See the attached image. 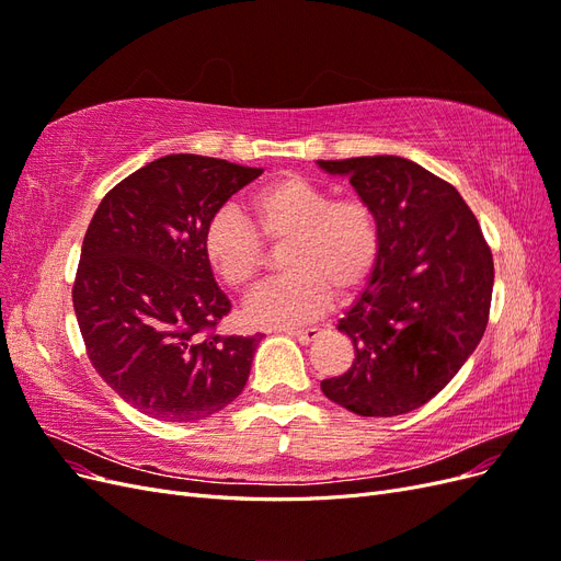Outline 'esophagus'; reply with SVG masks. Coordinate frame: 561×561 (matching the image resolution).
<instances>
[{
	"label": "esophagus",
	"instance_id": "esophagus-1",
	"mask_svg": "<svg viewBox=\"0 0 561 561\" xmlns=\"http://www.w3.org/2000/svg\"><path fill=\"white\" fill-rule=\"evenodd\" d=\"M287 334H293L299 344H311V342H316V339L320 336V330H316V328H309V330H290Z\"/></svg>",
	"mask_w": 561,
	"mask_h": 561
}]
</instances>
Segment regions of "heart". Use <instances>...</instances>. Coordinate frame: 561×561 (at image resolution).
<instances>
[{
  "instance_id": "obj_1",
  "label": "heart",
  "mask_w": 561,
  "mask_h": 561,
  "mask_svg": "<svg viewBox=\"0 0 561 561\" xmlns=\"http://www.w3.org/2000/svg\"><path fill=\"white\" fill-rule=\"evenodd\" d=\"M252 225L233 208L217 210L203 229V254L231 290H248L266 264V243L280 245L285 276L262 285L243 307L252 328L285 330L328 311L332 295L348 297L375 274L381 225L360 198L334 201L328 186L283 175L248 201Z\"/></svg>"
}]
</instances>
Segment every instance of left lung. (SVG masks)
<instances>
[{
	"mask_svg": "<svg viewBox=\"0 0 561 561\" xmlns=\"http://www.w3.org/2000/svg\"><path fill=\"white\" fill-rule=\"evenodd\" d=\"M318 165L346 175L381 225L375 274L339 320L355 360L320 388L353 414H407L435 398L478 348L494 290L491 248L461 194L414 161Z\"/></svg>",
	"mask_w": 561,
	"mask_h": 561,
	"instance_id": "left-lung-1",
	"label": "left lung"
}]
</instances>
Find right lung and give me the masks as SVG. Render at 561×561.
Wrapping results in <instances>:
<instances>
[{"mask_svg":"<svg viewBox=\"0 0 561 561\" xmlns=\"http://www.w3.org/2000/svg\"><path fill=\"white\" fill-rule=\"evenodd\" d=\"M262 168L168 154L118 182L83 236L72 301L100 377L135 410L196 421L245 388L260 334L222 336L231 311L203 254L208 219Z\"/></svg>","mask_w":561,"mask_h":561,"instance_id":"1","label":"right lung"}]
</instances>
